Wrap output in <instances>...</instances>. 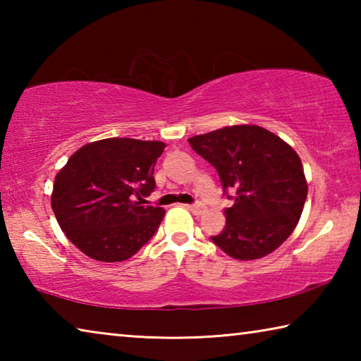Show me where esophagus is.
I'll return each instance as SVG.
<instances>
[{
	"instance_id": "34e87169",
	"label": "esophagus",
	"mask_w": 361,
	"mask_h": 361,
	"mask_svg": "<svg viewBox=\"0 0 361 361\" xmlns=\"http://www.w3.org/2000/svg\"><path fill=\"white\" fill-rule=\"evenodd\" d=\"M189 210H191L194 215H200V213H202V210H204V205L200 204V202H195V204H192V205H189L188 207Z\"/></svg>"
}]
</instances>
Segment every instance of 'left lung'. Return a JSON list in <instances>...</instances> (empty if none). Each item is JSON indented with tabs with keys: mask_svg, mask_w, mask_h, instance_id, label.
Instances as JSON below:
<instances>
[{
	"mask_svg": "<svg viewBox=\"0 0 361 361\" xmlns=\"http://www.w3.org/2000/svg\"><path fill=\"white\" fill-rule=\"evenodd\" d=\"M188 142L216 169L224 194L235 189L234 205L224 210V229L212 237L215 245L240 261L259 259L282 245L307 197L296 151L276 133L252 124L223 127Z\"/></svg>",
	"mask_w": 361,
	"mask_h": 361,
	"instance_id": "8db88e82",
	"label": "left lung"
}]
</instances>
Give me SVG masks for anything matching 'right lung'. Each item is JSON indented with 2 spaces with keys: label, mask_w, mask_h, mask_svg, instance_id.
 Wrapping results in <instances>:
<instances>
[{
  "label": "right lung",
  "mask_w": 361,
  "mask_h": 361,
  "mask_svg": "<svg viewBox=\"0 0 361 361\" xmlns=\"http://www.w3.org/2000/svg\"><path fill=\"white\" fill-rule=\"evenodd\" d=\"M166 143L105 138L79 148L54 181L51 205L60 229L89 258L126 261L148 242L166 210L143 205L156 188Z\"/></svg>",
  "instance_id": "1"
}]
</instances>
